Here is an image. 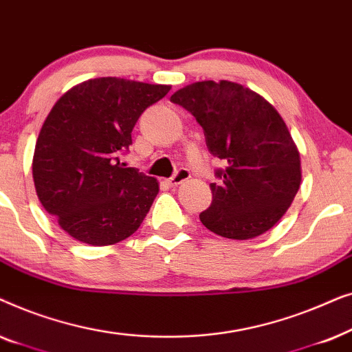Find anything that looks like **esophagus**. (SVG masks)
Returning a JSON list of instances; mask_svg holds the SVG:
<instances>
[{
    "mask_svg": "<svg viewBox=\"0 0 352 352\" xmlns=\"http://www.w3.org/2000/svg\"><path fill=\"white\" fill-rule=\"evenodd\" d=\"M189 177H190V171L186 170V168H181V170L176 171V175H173L170 179H168V184H170L171 187L179 186L184 181L189 179Z\"/></svg>",
    "mask_w": 352,
    "mask_h": 352,
    "instance_id": "34e87169",
    "label": "esophagus"
}]
</instances>
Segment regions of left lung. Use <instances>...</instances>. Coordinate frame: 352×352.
<instances>
[{
  "label": "left lung",
  "mask_w": 352,
  "mask_h": 352,
  "mask_svg": "<svg viewBox=\"0 0 352 352\" xmlns=\"http://www.w3.org/2000/svg\"><path fill=\"white\" fill-rule=\"evenodd\" d=\"M194 115L211 155L226 162L211 182L213 200L200 221L226 239L258 237L277 224L301 182L300 152L280 115L239 83L197 81L171 96Z\"/></svg>",
  "instance_id": "left-lung-1"
}]
</instances>
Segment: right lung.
<instances>
[{"label": "right lung", "instance_id": "1", "mask_svg": "<svg viewBox=\"0 0 352 352\" xmlns=\"http://www.w3.org/2000/svg\"><path fill=\"white\" fill-rule=\"evenodd\" d=\"M170 89L104 76L74 86L51 109L35 146L33 181L41 205L74 239L104 247L139 229L158 182L124 168L120 155L144 110Z\"/></svg>", "mask_w": 352, "mask_h": 352}]
</instances>
